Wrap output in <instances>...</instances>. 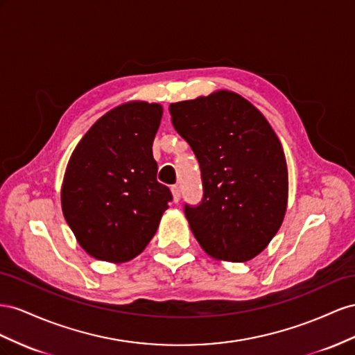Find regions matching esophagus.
<instances>
[{
	"label": "esophagus",
	"instance_id": "34e87169",
	"mask_svg": "<svg viewBox=\"0 0 355 355\" xmlns=\"http://www.w3.org/2000/svg\"><path fill=\"white\" fill-rule=\"evenodd\" d=\"M171 191H172V198H174V202H178L180 198H181V190L178 186H172L171 187Z\"/></svg>",
	"mask_w": 355,
	"mask_h": 355
}]
</instances>
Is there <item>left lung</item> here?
Masks as SVG:
<instances>
[{"label":"left lung","mask_w":355,"mask_h":355,"mask_svg":"<svg viewBox=\"0 0 355 355\" xmlns=\"http://www.w3.org/2000/svg\"><path fill=\"white\" fill-rule=\"evenodd\" d=\"M172 125L199 162L204 196L184 205L209 256L247 261L268 247L284 220V150L260 111L229 90L169 105Z\"/></svg>","instance_id":"1"}]
</instances>
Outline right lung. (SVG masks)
<instances>
[{"label":"right lung","mask_w":355,"mask_h":355,"mask_svg":"<svg viewBox=\"0 0 355 355\" xmlns=\"http://www.w3.org/2000/svg\"><path fill=\"white\" fill-rule=\"evenodd\" d=\"M164 110L128 103L108 111L77 144L65 171L62 212L82 248L98 260L121 263L155 236L172 200L160 184L153 139Z\"/></svg>","instance_id":"add662e5"}]
</instances>
